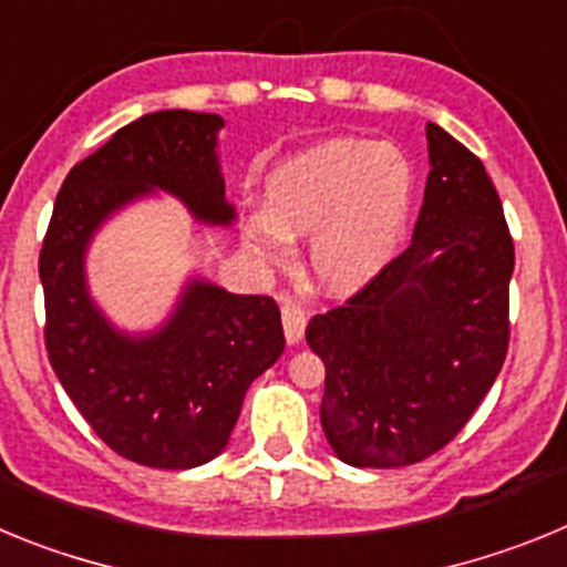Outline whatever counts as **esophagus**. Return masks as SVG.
<instances>
[{"label": "esophagus", "mask_w": 567, "mask_h": 567, "mask_svg": "<svg viewBox=\"0 0 567 567\" xmlns=\"http://www.w3.org/2000/svg\"><path fill=\"white\" fill-rule=\"evenodd\" d=\"M280 318H284V334H287V343H298L303 338V329H307V312L292 303V300H284L280 303Z\"/></svg>", "instance_id": "34e87169"}]
</instances>
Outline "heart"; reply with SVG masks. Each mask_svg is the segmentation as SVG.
<instances>
[{"instance_id":"obj_1","label":"heart","mask_w":567,"mask_h":567,"mask_svg":"<svg viewBox=\"0 0 567 567\" xmlns=\"http://www.w3.org/2000/svg\"><path fill=\"white\" fill-rule=\"evenodd\" d=\"M414 202L412 164L389 144L332 138L272 169L267 213L247 238L278 260L287 238L309 240V269L327 292H354L392 260Z\"/></svg>"}]
</instances>
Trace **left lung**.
Here are the masks:
<instances>
[{
	"label": "left lung",
	"instance_id": "obj_1",
	"mask_svg": "<svg viewBox=\"0 0 567 567\" xmlns=\"http://www.w3.org/2000/svg\"><path fill=\"white\" fill-rule=\"evenodd\" d=\"M429 178L412 244L352 298L315 315L320 423L343 463L400 468L471 420L508 352L514 240L483 162L425 124Z\"/></svg>",
	"mask_w": 567,
	"mask_h": 567
}]
</instances>
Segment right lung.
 Listing matches in <instances>:
<instances>
[{
	"label": "right lung",
	"instance_id": "1",
	"mask_svg": "<svg viewBox=\"0 0 567 567\" xmlns=\"http://www.w3.org/2000/svg\"><path fill=\"white\" fill-rule=\"evenodd\" d=\"M221 115L158 110L113 133L70 169L39 252L44 346L59 383L118 457L193 468L221 454L249 383L284 352L269 295L193 280L158 332H115L84 284V249L104 218L153 187L178 195L204 224H229L215 155Z\"/></svg>",
	"mask_w": 567,
	"mask_h": 567
}]
</instances>
